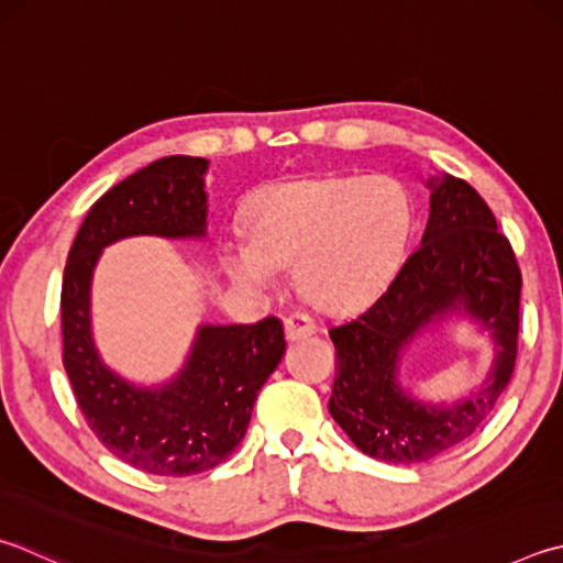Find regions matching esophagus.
<instances>
[{"label":"esophagus","instance_id":"1","mask_svg":"<svg viewBox=\"0 0 563 563\" xmlns=\"http://www.w3.org/2000/svg\"><path fill=\"white\" fill-rule=\"evenodd\" d=\"M314 330H317V322L308 312H292L285 317V336H288L290 342L305 340V336L314 334Z\"/></svg>","mask_w":563,"mask_h":563}]
</instances>
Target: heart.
<instances>
[{"instance_id":"b5f03b06","label":"heart","mask_w":563,"mask_h":563,"mask_svg":"<svg viewBox=\"0 0 563 563\" xmlns=\"http://www.w3.org/2000/svg\"><path fill=\"white\" fill-rule=\"evenodd\" d=\"M413 209L391 177H300L253 194L249 241L223 246V268L249 288H271L295 263L305 298L322 310L372 302L398 268Z\"/></svg>"}]
</instances>
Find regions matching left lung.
Instances as JSON below:
<instances>
[{
	"label": "left lung",
	"mask_w": 563,
	"mask_h": 563,
	"mask_svg": "<svg viewBox=\"0 0 563 563\" xmlns=\"http://www.w3.org/2000/svg\"><path fill=\"white\" fill-rule=\"evenodd\" d=\"M519 271L512 243L465 179L433 184L431 217L418 246L362 314L330 330L336 350L330 413L362 453L384 463H426L467 441L512 379L519 334ZM463 303L496 336L486 386L451 409L408 399L395 384L402 344L433 313Z\"/></svg>",
	"instance_id": "left-lung-1"
}]
</instances>
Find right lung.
<instances>
[{
	"label": "right lung",
	"instance_id": "1",
	"mask_svg": "<svg viewBox=\"0 0 563 563\" xmlns=\"http://www.w3.org/2000/svg\"><path fill=\"white\" fill-rule=\"evenodd\" d=\"M207 159L172 155L108 189L80 223L60 285L64 366L90 431L122 463L184 477L223 463L246 435L261 386L285 354L278 317L255 324L201 327L184 372L165 388H135L100 364L88 290L108 243L157 233L203 236Z\"/></svg>",
	"mask_w": 563,
	"mask_h": 563
}]
</instances>
